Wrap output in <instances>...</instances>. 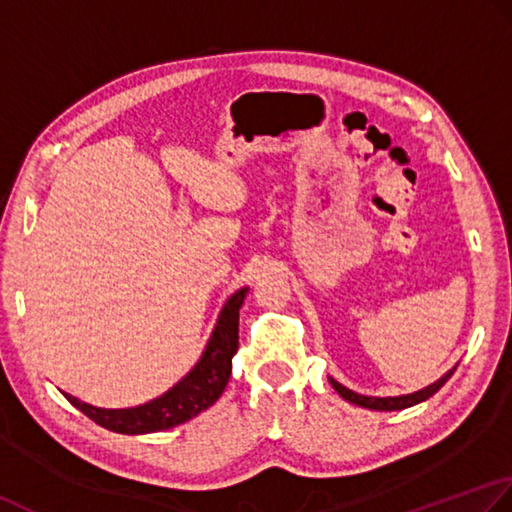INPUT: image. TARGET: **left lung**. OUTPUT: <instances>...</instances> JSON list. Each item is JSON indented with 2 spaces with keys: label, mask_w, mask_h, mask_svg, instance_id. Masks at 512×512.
<instances>
[{
  "label": "left lung",
  "mask_w": 512,
  "mask_h": 512,
  "mask_svg": "<svg viewBox=\"0 0 512 512\" xmlns=\"http://www.w3.org/2000/svg\"><path fill=\"white\" fill-rule=\"evenodd\" d=\"M455 369H457V364L451 371H446L440 380H435L433 384H429V387H424L420 391H413V393H406V395H389V398H375V395L356 393V391L347 389L344 384H340L338 380H333V378H329V382H331V387L338 391L340 398H344L351 404L364 406V409H371V411H402V409H409V406H415V404H420L424 400H429L431 395H435L437 391L444 387L446 380L451 378Z\"/></svg>",
  "instance_id": "1"
}]
</instances>
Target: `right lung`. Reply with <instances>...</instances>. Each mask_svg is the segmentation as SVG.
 I'll return each instance as SVG.
<instances>
[{"label": "right lung", "instance_id": "1", "mask_svg": "<svg viewBox=\"0 0 512 512\" xmlns=\"http://www.w3.org/2000/svg\"><path fill=\"white\" fill-rule=\"evenodd\" d=\"M247 291L249 287H241L227 298L201 358L172 389L161 393L159 398L139 406H130V409H101V406L81 402L66 391L61 393L83 415H88L92 422L123 435L168 431L192 420L201 411L210 409L227 387L229 375H232V358L238 351V311L243 307Z\"/></svg>", "mask_w": 512, "mask_h": 512}]
</instances>
